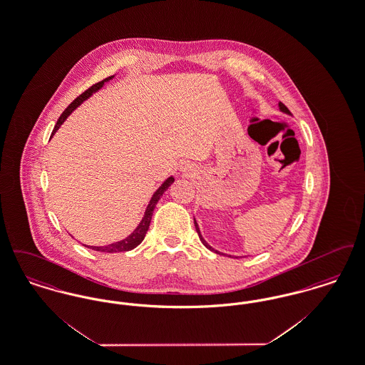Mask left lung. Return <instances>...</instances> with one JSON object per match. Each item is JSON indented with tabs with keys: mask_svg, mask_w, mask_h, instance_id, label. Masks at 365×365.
I'll return each instance as SVG.
<instances>
[{
	"mask_svg": "<svg viewBox=\"0 0 365 365\" xmlns=\"http://www.w3.org/2000/svg\"><path fill=\"white\" fill-rule=\"evenodd\" d=\"M279 108H280V110L282 112H286V113H289V109L286 108V105L282 104V103H279ZM194 226H195V230H197V232H198V237H200V240H201V242L204 243L207 247H208L209 250H212V252H215V253H219L217 250H215L213 247H210L208 243L205 242V240L202 238V235H201V232H200V228H198V225H197V222H195V219H194ZM219 255H222V253H219ZM231 257V256H230Z\"/></svg>",
	"mask_w": 365,
	"mask_h": 365,
	"instance_id": "1",
	"label": "left lung"
}]
</instances>
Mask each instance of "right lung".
Instances as JSON below:
<instances>
[{
	"instance_id": "add662e5",
	"label": "right lung",
	"mask_w": 365,
	"mask_h": 365,
	"mask_svg": "<svg viewBox=\"0 0 365 365\" xmlns=\"http://www.w3.org/2000/svg\"><path fill=\"white\" fill-rule=\"evenodd\" d=\"M112 78H113V76H109V78H106L104 81H101V82H98V83H96V85H93L91 87H88L85 93H82L78 98H75V100L66 108V110L61 113V116L58 118V120H57L54 128H53L52 135L60 128V125L70 116L71 113L73 112V109H76V108L82 104L85 100H87L93 93H96L97 90H100L101 87L104 86L105 82L110 81ZM174 178L171 176V178H168V179L157 189L156 192L153 194V197H152V200H150V202H149V205H148V208H146V212H145V216H143L142 222H140L139 226L134 230V232H133L131 235H128L125 240L119 241V242L110 243V245H106V246H86V245H85V246L93 249V250H97V252H104V253L128 252V250H133L134 247H137L139 243L143 241V238H145V235H146V232H148V230H149V225H150V220H152V215H153V210L156 208V204L158 202L160 197L163 195L164 191L167 190V189L174 183Z\"/></svg>"
}]
</instances>
